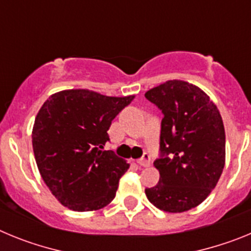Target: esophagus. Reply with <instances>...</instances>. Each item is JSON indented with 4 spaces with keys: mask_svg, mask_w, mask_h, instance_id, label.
Here are the masks:
<instances>
[{
    "mask_svg": "<svg viewBox=\"0 0 251 251\" xmlns=\"http://www.w3.org/2000/svg\"><path fill=\"white\" fill-rule=\"evenodd\" d=\"M137 163H138L139 166H142V167H147V166H150V163H151L150 154L145 153V154L142 156V158H139L138 161H137Z\"/></svg>",
    "mask_w": 251,
    "mask_h": 251,
    "instance_id": "esophagus-1",
    "label": "esophagus"
}]
</instances>
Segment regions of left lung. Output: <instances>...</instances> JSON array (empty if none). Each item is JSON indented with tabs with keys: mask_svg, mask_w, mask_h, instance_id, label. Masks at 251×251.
<instances>
[{
	"mask_svg": "<svg viewBox=\"0 0 251 251\" xmlns=\"http://www.w3.org/2000/svg\"><path fill=\"white\" fill-rule=\"evenodd\" d=\"M163 113L159 182L146 188L151 203L166 212L200 205L216 186L225 166V129L220 112L199 86L168 80L145 94Z\"/></svg>",
	"mask_w": 251,
	"mask_h": 251,
	"instance_id": "8db88e82",
	"label": "left lung"
}]
</instances>
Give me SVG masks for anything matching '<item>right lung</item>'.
<instances>
[{
	"instance_id": "1",
	"label": "right lung",
	"mask_w": 251,
	"mask_h": 251,
	"mask_svg": "<svg viewBox=\"0 0 251 251\" xmlns=\"http://www.w3.org/2000/svg\"><path fill=\"white\" fill-rule=\"evenodd\" d=\"M133 99L72 89L55 93L40 108L32 128L35 159L61 205L93 211L112 202L129 165L103 148L112 121Z\"/></svg>"
}]
</instances>
